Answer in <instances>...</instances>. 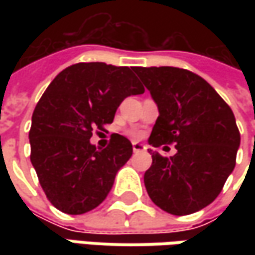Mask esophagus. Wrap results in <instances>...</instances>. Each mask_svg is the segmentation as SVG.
Returning a JSON list of instances; mask_svg holds the SVG:
<instances>
[{
  "instance_id": "1",
  "label": "esophagus",
  "mask_w": 255,
  "mask_h": 255,
  "mask_svg": "<svg viewBox=\"0 0 255 255\" xmlns=\"http://www.w3.org/2000/svg\"><path fill=\"white\" fill-rule=\"evenodd\" d=\"M143 150H146V146H144V144H142V143H139V142L133 143V152L139 153V152H143Z\"/></svg>"
}]
</instances>
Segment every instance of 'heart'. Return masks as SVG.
Returning a JSON list of instances; mask_svg holds the SVG:
<instances>
[{"label": "heart", "mask_w": 255, "mask_h": 255, "mask_svg": "<svg viewBox=\"0 0 255 255\" xmlns=\"http://www.w3.org/2000/svg\"><path fill=\"white\" fill-rule=\"evenodd\" d=\"M130 136H132L133 139H139V137L142 136V133L137 132V130H132V132H130Z\"/></svg>", "instance_id": "1"}]
</instances>
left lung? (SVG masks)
Returning <instances> with one entry per match:
<instances>
[{"mask_svg":"<svg viewBox=\"0 0 255 255\" xmlns=\"http://www.w3.org/2000/svg\"><path fill=\"white\" fill-rule=\"evenodd\" d=\"M157 103L149 143L173 144L170 159L152 153L144 186L152 201L174 216L204 209L236 166L240 132L230 106L201 76L174 66H134Z\"/></svg>","mask_w":255,"mask_h":255,"instance_id":"left-lung-1","label":"left lung"}]
</instances>
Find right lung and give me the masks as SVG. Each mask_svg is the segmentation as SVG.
<instances>
[{
  "mask_svg": "<svg viewBox=\"0 0 255 255\" xmlns=\"http://www.w3.org/2000/svg\"><path fill=\"white\" fill-rule=\"evenodd\" d=\"M144 92L133 68L79 62L56 75L32 113L31 163L58 210L84 214L102 203L130 159L132 143L113 133L98 150L89 139L113 122L125 98Z\"/></svg>",
  "mask_w": 255,
  "mask_h": 255,
  "instance_id": "1",
  "label": "right lung"
}]
</instances>
